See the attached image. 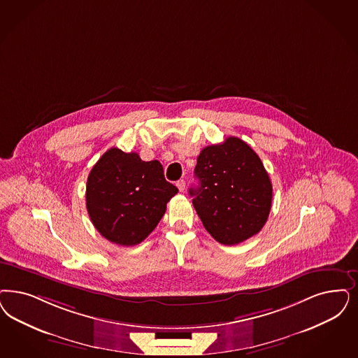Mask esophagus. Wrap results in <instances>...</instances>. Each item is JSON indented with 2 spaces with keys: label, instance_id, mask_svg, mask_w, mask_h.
<instances>
[{
  "label": "esophagus",
  "instance_id": "esophagus-1",
  "mask_svg": "<svg viewBox=\"0 0 358 358\" xmlns=\"http://www.w3.org/2000/svg\"><path fill=\"white\" fill-rule=\"evenodd\" d=\"M177 187H178L180 192H184V190H185V181H184V180L177 181Z\"/></svg>",
  "mask_w": 358,
  "mask_h": 358
}]
</instances>
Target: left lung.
<instances>
[{
	"mask_svg": "<svg viewBox=\"0 0 358 358\" xmlns=\"http://www.w3.org/2000/svg\"><path fill=\"white\" fill-rule=\"evenodd\" d=\"M199 184L189 194L205 229L233 246L258 234L267 222L271 180L259 156L238 137L201 150L194 169Z\"/></svg>",
	"mask_w": 358,
	"mask_h": 358,
	"instance_id": "1",
	"label": "left lung"
}]
</instances>
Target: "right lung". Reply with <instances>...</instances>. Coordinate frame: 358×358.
I'll use <instances>...</instances> for the list:
<instances>
[{"label":"right lung","instance_id":"1","mask_svg":"<svg viewBox=\"0 0 358 358\" xmlns=\"http://www.w3.org/2000/svg\"><path fill=\"white\" fill-rule=\"evenodd\" d=\"M177 192L165 180L160 161H143L135 152L111 148L88 174L87 211L106 239L135 246L155 230Z\"/></svg>","mask_w":358,"mask_h":358}]
</instances>
